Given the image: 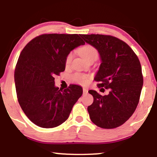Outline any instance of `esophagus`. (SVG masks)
<instances>
[{
  "mask_svg": "<svg viewBox=\"0 0 157 157\" xmlns=\"http://www.w3.org/2000/svg\"><path fill=\"white\" fill-rule=\"evenodd\" d=\"M83 94H86L88 93V89H86V88H83Z\"/></svg>",
  "mask_w": 157,
  "mask_h": 157,
  "instance_id": "obj_1",
  "label": "esophagus"
}]
</instances>
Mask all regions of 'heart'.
I'll list each match as a JSON object with an SVG mask.
<instances>
[{
  "instance_id": "obj_1",
  "label": "heart",
  "mask_w": 157,
  "mask_h": 157,
  "mask_svg": "<svg viewBox=\"0 0 157 157\" xmlns=\"http://www.w3.org/2000/svg\"><path fill=\"white\" fill-rule=\"evenodd\" d=\"M78 52L80 55L86 61H88L89 60L94 59L96 60L98 57V51L95 47L91 45H85L81 48H79ZM73 57H74V53L70 52L66 58L65 63L66 66H69L71 62ZM73 80L77 83L81 85H87L89 83L90 78L89 76L81 74H76L73 76Z\"/></svg>"
}]
</instances>
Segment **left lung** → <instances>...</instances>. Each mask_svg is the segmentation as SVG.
<instances>
[{"instance_id":"obj_1","label":"left lung","mask_w":157,"mask_h":157,"mask_svg":"<svg viewBox=\"0 0 157 157\" xmlns=\"http://www.w3.org/2000/svg\"><path fill=\"white\" fill-rule=\"evenodd\" d=\"M80 36L100 54L101 63L94 78L99 82L98 87L109 89L105 96L89 91L94 97L93 104L88 106L90 119L102 128L119 127L132 117L139 104L144 81L140 61L127 44L114 36Z\"/></svg>"}]
</instances>
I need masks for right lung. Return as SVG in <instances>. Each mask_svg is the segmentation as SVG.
<instances>
[{"label":"right lung","instance_id":"1","mask_svg":"<svg viewBox=\"0 0 157 157\" xmlns=\"http://www.w3.org/2000/svg\"><path fill=\"white\" fill-rule=\"evenodd\" d=\"M85 42L78 34H42L28 43L15 69L17 98L26 117L40 127L53 128L69 117L83 94L80 86L62 90L54 76L64 71L66 58Z\"/></svg>","mask_w":157,"mask_h":157}]
</instances>
